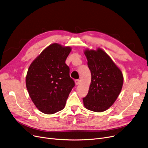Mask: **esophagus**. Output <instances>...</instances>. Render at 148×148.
<instances>
[{"label": "esophagus", "mask_w": 148, "mask_h": 148, "mask_svg": "<svg viewBox=\"0 0 148 148\" xmlns=\"http://www.w3.org/2000/svg\"><path fill=\"white\" fill-rule=\"evenodd\" d=\"M75 84L76 85H78V84H79V83H80V80H75Z\"/></svg>", "instance_id": "obj_1"}]
</instances>
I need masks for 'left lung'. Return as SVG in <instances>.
<instances>
[{
  "label": "left lung",
  "instance_id": "1",
  "mask_svg": "<svg viewBox=\"0 0 148 148\" xmlns=\"http://www.w3.org/2000/svg\"><path fill=\"white\" fill-rule=\"evenodd\" d=\"M84 53L91 73L88 94L83 98L84 106L93 112H104L114 104L122 90V73L103 49H86Z\"/></svg>",
  "mask_w": 148,
  "mask_h": 148
}]
</instances>
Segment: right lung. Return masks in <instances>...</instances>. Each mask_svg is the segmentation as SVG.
<instances>
[{"mask_svg": "<svg viewBox=\"0 0 148 148\" xmlns=\"http://www.w3.org/2000/svg\"><path fill=\"white\" fill-rule=\"evenodd\" d=\"M71 51L69 46L53 43L46 47L29 67L26 85L38 109L51 114L65 107L74 82L65 60Z\"/></svg>", "mask_w": 148, "mask_h": 148, "instance_id": "add662e5", "label": "right lung"}]
</instances>
